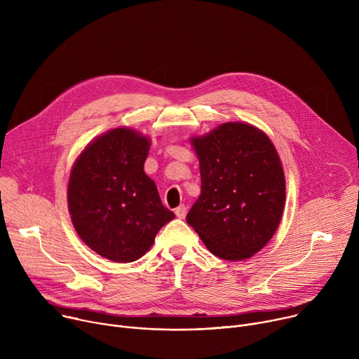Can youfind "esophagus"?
I'll list each match as a JSON object with an SVG mask.
<instances>
[{
  "instance_id": "1",
  "label": "esophagus",
  "mask_w": 359,
  "mask_h": 359,
  "mask_svg": "<svg viewBox=\"0 0 359 359\" xmlns=\"http://www.w3.org/2000/svg\"><path fill=\"white\" fill-rule=\"evenodd\" d=\"M186 213H187V208L186 206H179L176 210H175V215L177 219H184L186 217Z\"/></svg>"
}]
</instances>
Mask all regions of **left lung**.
I'll return each instance as SVG.
<instances>
[{
    "label": "left lung",
    "instance_id": "obj_1",
    "mask_svg": "<svg viewBox=\"0 0 359 359\" xmlns=\"http://www.w3.org/2000/svg\"><path fill=\"white\" fill-rule=\"evenodd\" d=\"M201 194L186 220L217 257H252L276 234L285 206V176L271 139L247 122L191 136Z\"/></svg>",
    "mask_w": 359,
    "mask_h": 359
}]
</instances>
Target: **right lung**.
<instances>
[{
	"instance_id": "add662e5",
	"label": "right lung",
	"mask_w": 359,
	"mask_h": 359,
	"mask_svg": "<svg viewBox=\"0 0 359 359\" xmlns=\"http://www.w3.org/2000/svg\"><path fill=\"white\" fill-rule=\"evenodd\" d=\"M150 143L135 129L115 128L90 140L71 169L67 196L75 231L115 263L140 259L175 219L143 170Z\"/></svg>"
}]
</instances>
